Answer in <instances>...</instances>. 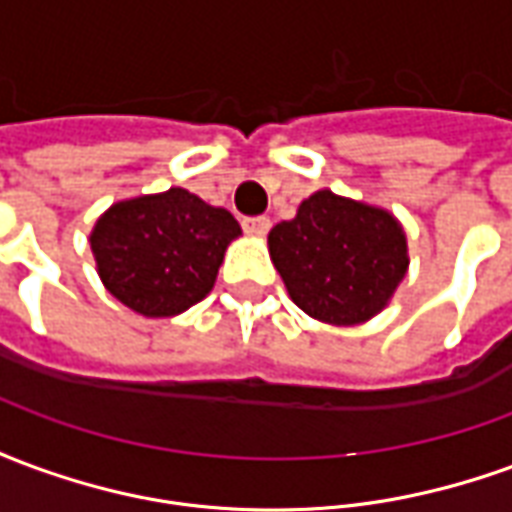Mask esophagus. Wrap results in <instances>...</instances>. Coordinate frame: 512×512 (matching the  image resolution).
<instances>
[{"label": "esophagus", "mask_w": 512, "mask_h": 512, "mask_svg": "<svg viewBox=\"0 0 512 512\" xmlns=\"http://www.w3.org/2000/svg\"><path fill=\"white\" fill-rule=\"evenodd\" d=\"M244 230L249 235H255V238H263V235L271 230V222H268L266 216H249V219H244Z\"/></svg>", "instance_id": "esophagus-1"}]
</instances>
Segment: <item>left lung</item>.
Here are the masks:
<instances>
[{
  "instance_id": "obj_1",
  "label": "left lung",
  "mask_w": 512,
  "mask_h": 512,
  "mask_svg": "<svg viewBox=\"0 0 512 512\" xmlns=\"http://www.w3.org/2000/svg\"><path fill=\"white\" fill-rule=\"evenodd\" d=\"M268 255L293 304L332 326H359L389 307L408 274L395 213L321 189L268 233Z\"/></svg>"
}]
</instances>
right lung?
<instances>
[{
	"mask_svg": "<svg viewBox=\"0 0 512 512\" xmlns=\"http://www.w3.org/2000/svg\"><path fill=\"white\" fill-rule=\"evenodd\" d=\"M241 224L224 208L172 186L109 205L90 233L104 288L145 318H172L213 290Z\"/></svg>",
	"mask_w": 512,
	"mask_h": 512,
	"instance_id": "right-lung-1",
	"label": "right lung"
}]
</instances>
